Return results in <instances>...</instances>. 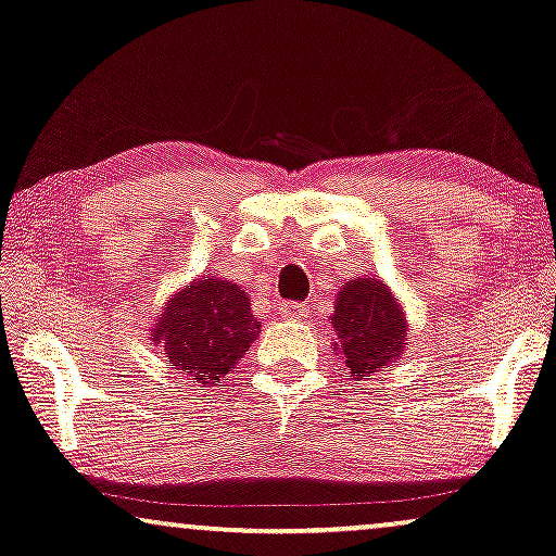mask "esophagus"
Returning <instances> with one entry per match:
<instances>
[{"mask_svg": "<svg viewBox=\"0 0 556 556\" xmlns=\"http://www.w3.org/2000/svg\"><path fill=\"white\" fill-rule=\"evenodd\" d=\"M279 317H285V320H305L307 305H302V302H285V305H279Z\"/></svg>", "mask_w": 556, "mask_h": 556, "instance_id": "obj_1", "label": "esophagus"}]
</instances>
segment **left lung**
<instances>
[{"label":"left lung","mask_w":556,"mask_h":556,"mask_svg":"<svg viewBox=\"0 0 556 556\" xmlns=\"http://www.w3.org/2000/svg\"><path fill=\"white\" fill-rule=\"evenodd\" d=\"M330 325L340 361L355 381L399 364L409 336L402 302L376 277H355L340 287Z\"/></svg>","instance_id":"obj_1"}]
</instances>
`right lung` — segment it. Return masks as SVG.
<instances>
[{"label": "right lung", "mask_w": 556, "mask_h": 556, "mask_svg": "<svg viewBox=\"0 0 556 556\" xmlns=\"http://www.w3.org/2000/svg\"><path fill=\"white\" fill-rule=\"evenodd\" d=\"M258 332L262 323L251 313L249 292L226 277L203 274L169 294L150 336L185 381L220 387Z\"/></svg>", "instance_id": "obj_1"}]
</instances>
